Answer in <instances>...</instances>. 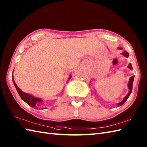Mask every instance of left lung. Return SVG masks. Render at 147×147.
Masks as SVG:
<instances>
[{"instance_id":"obj_1","label":"left lung","mask_w":147,"mask_h":147,"mask_svg":"<svg viewBox=\"0 0 147 147\" xmlns=\"http://www.w3.org/2000/svg\"><path fill=\"white\" fill-rule=\"evenodd\" d=\"M122 55H123L124 56H125L126 57H128V53L127 52H126V51H125L124 52H123V53H122ZM128 67L129 68V69H132L131 64V63H129V65H128ZM134 78V76H132V77H131L130 78L129 82H128V89H129V93H128V94L126 96H125V97L124 98V99L123 100L119 103V106H120V105H123V103L127 101V100L128 98V97H129L130 95L131 94V91H132V86H133Z\"/></svg>"}]
</instances>
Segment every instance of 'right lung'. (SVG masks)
Returning a JSON list of instances; mask_svg holds the SVG:
<instances>
[{"label":"right lung","instance_id":"1","mask_svg":"<svg viewBox=\"0 0 147 147\" xmlns=\"http://www.w3.org/2000/svg\"><path fill=\"white\" fill-rule=\"evenodd\" d=\"M71 76L70 77L69 79L70 78H71ZM13 84H14V85H15V87L17 89L18 94H19L21 98H22L25 102H26L28 105H30L32 107H34V108H35V106L36 105L37 103H42V100L40 98H35L32 95L28 94H27V93H25L21 90L19 88V87L17 85V84H16V82H15V81H14L13 79Z\"/></svg>","mask_w":147,"mask_h":147}]
</instances>
